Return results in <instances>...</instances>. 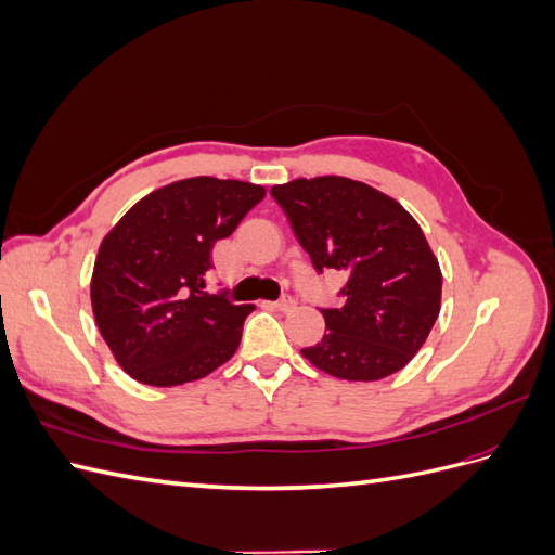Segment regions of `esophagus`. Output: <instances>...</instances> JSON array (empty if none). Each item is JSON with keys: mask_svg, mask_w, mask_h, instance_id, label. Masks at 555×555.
I'll return each mask as SVG.
<instances>
[{"mask_svg": "<svg viewBox=\"0 0 555 555\" xmlns=\"http://www.w3.org/2000/svg\"><path fill=\"white\" fill-rule=\"evenodd\" d=\"M275 308L282 310V312H289V310L296 308V298H294L292 294H284V296H280V298L275 300Z\"/></svg>", "mask_w": 555, "mask_h": 555, "instance_id": "1", "label": "esophagus"}]
</instances>
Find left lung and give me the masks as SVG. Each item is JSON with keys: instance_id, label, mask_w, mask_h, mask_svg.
I'll return each instance as SVG.
<instances>
[{"instance_id": "1", "label": "left lung", "mask_w": 555, "mask_h": 555, "mask_svg": "<svg viewBox=\"0 0 555 555\" xmlns=\"http://www.w3.org/2000/svg\"><path fill=\"white\" fill-rule=\"evenodd\" d=\"M314 271L347 275L343 308H322V343L300 349L333 377L375 382L405 367L440 314L442 273L422 227L363 182L324 176L271 190Z\"/></svg>"}]
</instances>
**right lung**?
Returning a JSON list of instances; mask_svg holds the SVG:
<instances>
[{
    "label": "right lung",
    "mask_w": 555,
    "mask_h": 555,
    "mask_svg": "<svg viewBox=\"0 0 555 555\" xmlns=\"http://www.w3.org/2000/svg\"><path fill=\"white\" fill-rule=\"evenodd\" d=\"M266 190L243 180L188 178L147 194L104 238L92 310L113 357L150 386L194 382L227 363L255 306L208 294L212 245L231 236Z\"/></svg>",
    "instance_id": "1"
}]
</instances>
